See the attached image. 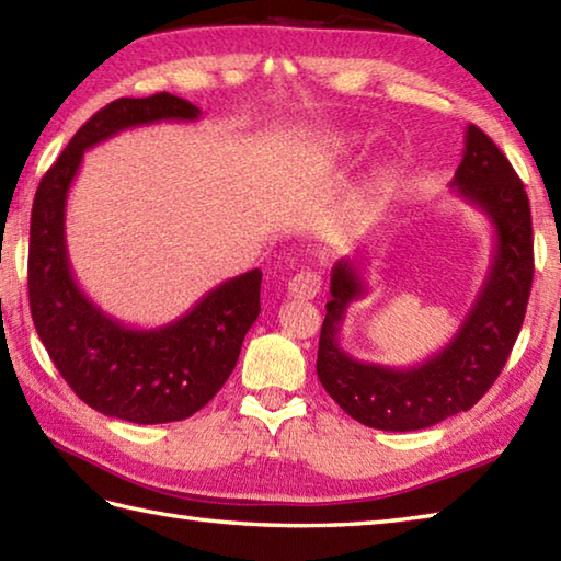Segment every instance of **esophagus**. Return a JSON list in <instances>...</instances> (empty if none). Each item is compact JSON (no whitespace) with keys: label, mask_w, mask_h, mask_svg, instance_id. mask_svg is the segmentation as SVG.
<instances>
[{"label":"esophagus","mask_w":561,"mask_h":561,"mask_svg":"<svg viewBox=\"0 0 561 561\" xmlns=\"http://www.w3.org/2000/svg\"><path fill=\"white\" fill-rule=\"evenodd\" d=\"M321 274L304 270L289 279V296H294V299H313L321 291Z\"/></svg>","instance_id":"34e87169"}]
</instances>
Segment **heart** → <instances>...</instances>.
I'll return each mask as SVG.
<instances>
[{
	"mask_svg": "<svg viewBox=\"0 0 561 561\" xmlns=\"http://www.w3.org/2000/svg\"><path fill=\"white\" fill-rule=\"evenodd\" d=\"M359 142V138L355 136V134H343V136H337L335 140H333V148L337 150V152H347L350 148H355Z\"/></svg>",
	"mask_w": 561,
	"mask_h": 561,
	"instance_id": "b5f03b06",
	"label": "heart"
}]
</instances>
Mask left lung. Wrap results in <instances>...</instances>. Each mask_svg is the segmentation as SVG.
Instances as JSON below:
<instances>
[{"instance_id":"1","label":"left lung","mask_w":561,"mask_h":561,"mask_svg":"<svg viewBox=\"0 0 561 561\" xmlns=\"http://www.w3.org/2000/svg\"><path fill=\"white\" fill-rule=\"evenodd\" d=\"M455 194L477 206L493 226L491 267L467 318L449 343L413 367L362 362L340 347L347 309L367 294L357 260L331 272V296L318 340L316 371L347 415L377 431H421L469 411L501 375L520 333L533 287L530 202L508 158L484 130L467 126Z\"/></svg>"}]
</instances>
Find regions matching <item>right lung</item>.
I'll return each instance as SVG.
<instances>
[{
    "label": "right lung",
    "instance_id": "right-lung-1",
    "mask_svg": "<svg viewBox=\"0 0 561 561\" xmlns=\"http://www.w3.org/2000/svg\"><path fill=\"white\" fill-rule=\"evenodd\" d=\"M199 116V106L168 92L121 96L77 130L43 174L33 199L28 243L33 325L70 389L108 419L138 425L190 419L224 387L245 333L260 316V270L221 282L178 321L130 328L99 309L77 287L70 267L65 208L84 150L126 128Z\"/></svg>",
    "mask_w": 561,
    "mask_h": 561
}]
</instances>
